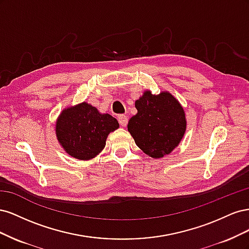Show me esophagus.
Wrapping results in <instances>:
<instances>
[{
	"instance_id": "1",
	"label": "esophagus",
	"mask_w": 249,
	"mask_h": 249,
	"mask_svg": "<svg viewBox=\"0 0 249 249\" xmlns=\"http://www.w3.org/2000/svg\"><path fill=\"white\" fill-rule=\"evenodd\" d=\"M127 120H129V118H127V116H125V115L118 116V123L122 126H125L127 124Z\"/></svg>"
}]
</instances>
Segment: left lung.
<instances>
[{
  "mask_svg": "<svg viewBox=\"0 0 249 249\" xmlns=\"http://www.w3.org/2000/svg\"><path fill=\"white\" fill-rule=\"evenodd\" d=\"M137 114L127 131L143 153L154 159L170 154L184 137L186 116L178 101L168 91L152 94L149 90L135 102Z\"/></svg>",
  "mask_w": 249,
  "mask_h": 249,
  "instance_id": "obj_1",
  "label": "left lung"
}]
</instances>
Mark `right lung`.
<instances>
[{"label": "right lung", "instance_id": "obj_1", "mask_svg": "<svg viewBox=\"0 0 249 249\" xmlns=\"http://www.w3.org/2000/svg\"><path fill=\"white\" fill-rule=\"evenodd\" d=\"M118 127L116 118L101 114L95 107L83 102L61 112L56 123V135L67 154L85 161L102 152L108 135Z\"/></svg>", "mask_w": 249, "mask_h": 249}]
</instances>
